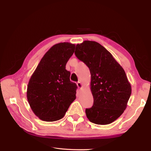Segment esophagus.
<instances>
[{"mask_svg": "<svg viewBox=\"0 0 151 151\" xmlns=\"http://www.w3.org/2000/svg\"><path fill=\"white\" fill-rule=\"evenodd\" d=\"M77 87H78L79 88H83V84H82V83H81L80 81L77 82Z\"/></svg>", "mask_w": 151, "mask_h": 151, "instance_id": "1", "label": "esophagus"}]
</instances>
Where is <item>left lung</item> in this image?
Masks as SVG:
<instances>
[{
    "label": "left lung",
    "instance_id": "obj_1",
    "mask_svg": "<svg viewBox=\"0 0 151 151\" xmlns=\"http://www.w3.org/2000/svg\"><path fill=\"white\" fill-rule=\"evenodd\" d=\"M75 55L89 67L91 76L94 103L86 109L87 118L95 124H109L122 115L130 97L125 72L106 48L93 41L77 44Z\"/></svg>",
    "mask_w": 151,
    "mask_h": 151
}]
</instances>
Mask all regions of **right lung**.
<instances>
[{
  "instance_id": "1",
  "label": "right lung",
  "mask_w": 151,
  "mask_h": 151,
  "mask_svg": "<svg viewBox=\"0 0 151 151\" xmlns=\"http://www.w3.org/2000/svg\"><path fill=\"white\" fill-rule=\"evenodd\" d=\"M74 50L75 45L68 42L53 45L31 77L27 99L32 110L42 120H60L76 98L77 86L70 81V72L65 69Z\"/></svg>"
}]
</instances>
